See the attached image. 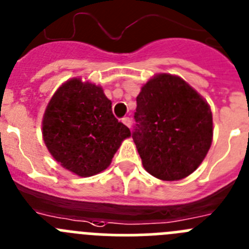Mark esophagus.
<instances>
[{
    "instance_id": "34e87169",
    "label": "esophagus",
    "mask_w": 249,
    "mask_h": 249,
    "mask_svg": "<svg viewBox=\"0 0 249 249\" xmlns=\"http://www.w3.org/2000/svg\"><path fill=\"white\" fill-rule=\"evenodd\" d=\"M122 123H123V124H126V126L128 127V128H131L132 122H131V118H129V117H123L122 118Z\"/></svg>"
}]
</instances>
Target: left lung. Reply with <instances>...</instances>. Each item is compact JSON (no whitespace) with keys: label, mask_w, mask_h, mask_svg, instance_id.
Here are the masks:
<instances>
[{"label":"left lung","mask_w":249,"mask_h":249,"mask_svg":"<svg viewBox=\"0 0 249 249\" xmlns=\"http://www.w3.org/2000/svg\"><path fill=\"white\" fill-rule=\"evenodd\" d=\"M133 141L144 169L163 181L189 177L206 157L213 136L211 107L178 75L159 72L137 96Z\"/></svg>","instance_id":"8db88e82"}]
</instances>
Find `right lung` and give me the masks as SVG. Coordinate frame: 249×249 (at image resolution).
Instances as JSON below:
<instances>
[{"instance_id": "obj_1", "label": "right lung", "mask_w": 249, "mask_h": 249, "mask_svg": "<svg viewBox=\"0 0 249 249\" xmlns=\"http://www.w3.org/2000/svg\"><path fill=\"white\" fill-rule=\"evenodd\" d=\"M45 147L63 168L81 178L107 169L131 131L112 113L104 89L80 77L61 84L42 121Z\"/></svg>"}]
</instances>
